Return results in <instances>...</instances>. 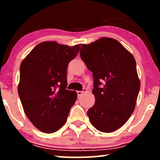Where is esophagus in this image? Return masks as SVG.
Listing matches in <instances>:
<instances>
[{
    "label": "esophagus",
    "mask_w": 160,
    "mask_h": 160,
    "mask_svg": "<svg viewBox=\"0 0 160 160\" xmlns=\"http://www.w3.org/2000/svg\"><path fill=\"white\" fill-rule=\"evenodd\" d=\"M86 91H87L86 89H83L82 91H78V92H77L78 96V97H80L81 94H82L83 92H86Z\"/></svg>",
    "instance_id": "34e87169"
}]
</instances>
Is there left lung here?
<instances>
[{
    "instance_id": "obj_1",
    "label": "left lung",
    "mask_w": 160,
    "mask_h": 160,
    "mask_svg": "<svg viewBox=\"0 0 160 160\" xmlns=\"http://www.w3.org/2000/svg\"><path fill=\"white\" fill-rule=\"evenodd\" d=\"M80 57L92 72L95 97L88 111L98 131L111 132L123 126L133 112L140 83L133 56L112 38L82 44Z\"/></svg>"
}]
</instances>
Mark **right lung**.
Here are the masks:
<instances>
[{
  "mask_svg": "<svg viewBox=\"0 0 160 160\" xmlns=\"http://www.w3.org/2000/svg\"><path fill=\"white\" fill-rule=\"evenodd\" d=\"M80 46L40 43L21 63L19 97L26 116L42 132L52 133L60 129L76 101V92L66 90V74Z\"/></svg>",
  "mask_w": 160,
  "mask_h": 160,
  "instance_id": "add662e5",
  "label": "right lung"
}]
</instances>
